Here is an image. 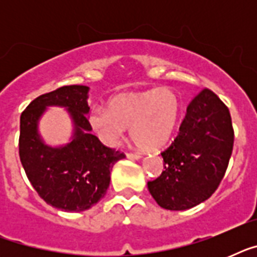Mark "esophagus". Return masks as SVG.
Segmentation results:
<instances>
[{"mask_svg":"<svg viewBox=\"0 0 257 257\" xmlns=\"http://www.w3.org/2000/svg\"><path fill=\"white\" fill-rule=\"evenodd\" d=\"M126 159H131V160H139L141 159L140 153H126Z\"/></svg>","mask_w":257,"mask_h":257,"instance_id":"34e87169","label":"esophagus"}]
</instances>
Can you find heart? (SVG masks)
Masks as SVG:
<instances>
[{
  "label": "heart",
  "mask_w": 257,
  "mask_h": 257,
  "mask_svg": "<svg viewBox=\"0 0 257 257\" xmlns=\"http://www.w3.org/2000/svg\"><path fill=\"white\" fill-rule=\"evenodd\" d=\"M181 113L179 96L172 89H152L113 97L108 109L96 108L89 125L106 147H117L131 125V136L144 149L161 148L173 136Z\"/></svg>",
  "instance_id": "b5f03b06"
}]
</instances>
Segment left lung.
<instances>
[{
  "label": "left lung",
  "instance_id": "1",
  "mask_svg": "<svg viewBox=\"0 0 257 257\" xmlns=\"http://www.w3.org/2000/svg\"><path fill=\"white\" fill-rule=\"evenodd\" d=\"M233 148L229 110L209 89L189 102L179 135L161 156L164 171L148 181L149 193L169 211H185L209 199L223 180Z\"/></svg>",
  "mask_w": 257,
  "mask_h": 257
}]
</instances>
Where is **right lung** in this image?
Masks as SVG:
<instances>
[{"mask_svg":"<svg viewBox=\"0 0 257 257\" xmlns=\"http://www.w3.org/2000/svg\"><path fill=\"white\" fill-rule=\"evenodd\" d=\"M89 86H61L37 97L20 120V160L32 187L52 207L65 212L89 209L105 196L110 171L124 153L101 144L92 135L88 114ZM49 106L65 107L74 124L69 143L46 144L38 124Z\"/></svg>","mask_w":257,"mask_h":257,"instance_id":"add662e5","label":"right lung"}]
</instances>
